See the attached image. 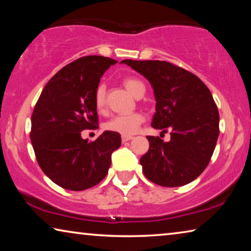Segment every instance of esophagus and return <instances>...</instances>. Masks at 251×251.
I'll return each instance as SVG.
<instances>
[{"mask_svg": "<svg viewBox=\"0 0 251 251\" xmlns=\"http://www.w3.org/2000/svg\"><path fill=\"white\" fill-rule=\"evenodd\" d=\"M131 138H133V137H131V136H122V142L123 143H126V142L130 141Z\"/></svg>", "mask_w": 251, "mask_h": 251, "instance_id": "esophagus-1", "label": "esophagus"}]
</instances>
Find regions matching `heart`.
I'll return each mask as SVG.
<instances>
[{
	"instance_id": "obj_1",
	"label": "heart",
	"mask_w": 251,
	"mask_h": 251,
	"mask_svg": "<svg viewBox=\"0 0 251 251\" xmlns=\"http://www.w3.org/2000/svg\"><path fill=\"white\" fill-rule=\"evenodd\" d=\"M123 84L129 94L134 97L137 96L139 92L145 91V86L137 78L127 77L123 80ZM95 106L99 110L104 109L105 107V87L100 85L95 92ZM144 122V116L139 113L128 114V115H117L110 118L105 124V128L109 131L121 134L123 136L134 135L138 130L139 126Z\"/></svg>"
}]
</instances>
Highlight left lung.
Returning a JSON list of instances; mask_svg holds the SVG:
<instances>
[{
	"label": "left lung",
	"instance_id": "left-lung-1",
	"mask_svg": "<svg viewBox=\"0 0 251 251\" xmlns=\"http://www.w3.org/2000/svg\"><path fill=\"white\" fill-rule=\"evenodd\" d=\"M151 85L156 112L151 127L171 141L147 136L150 150L141 157L143 173L164 187H179L205 171L219 135V113L208 87L196 75L164 61L123 59Z\"/></svg>",
	"mask_w": 251,
	"mask_h": 251
}]
</instances>
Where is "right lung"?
<instances>
[{
	"mask_svg": "<svg viewBox=\"0 0 251 251\" xmlns=\"http://www.w3.org/2000/svg\"><path fill=\"white\" fill-rule=\"evenodd\" d=\"M117 61L91 55L70 63L45 85L32 115L31 142L42 171L62 188L79 192L107 175L121 135L105 130L94 142L82 138L96 127L95 92Z\"/></svg>",
	"mask_w": 251,
	"mask_h": 251,
	"instance_id": "right-lung-1",
	"label": "right lung"
}]
</instances>
